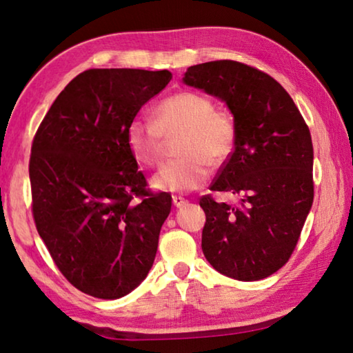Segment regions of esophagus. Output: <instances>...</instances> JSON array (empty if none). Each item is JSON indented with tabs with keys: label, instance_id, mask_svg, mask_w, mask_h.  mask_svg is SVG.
Instances as JSON below:
<instances>
[{
	"label": "esophagus",
	"instance_id": "esophagus-1",
	"mask_svg": "<svg viewBox=\"0 0 353 353\" xmlns=\"http://www.w3.org/2000/svg\"><path fill=\"white\" fill-rule=\"evenodd\" d=\"M172 203H174V207L181 208V207H183V205H187L188 201L182 196H172Z\"/></svg>",
	"mask_w": 353,
	"mask_h": 353
}]
</instances>
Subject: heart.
<instances>
[{
    "mask_svg": "<svg viewBox=\"0 0 353 353\" xmlns=\"http://www.w3.org/2000/svg\"><path fill=\"white\" fill-rule=\"evenodd\" d=\"M181 134L177 160L163 165L152 177V187L170 193L201 188L210 176V165H221L232 156L236 125L230 114L216 110L208 95L182 91L163 99L152 120L134 117L126 128V145L139 163L160 162L165 139Z\"/></svg>",
    "mask_w": 353,
    "mask_h": 353,
    "instance_id": "1",
    "label": "heart"
}]
</instances>
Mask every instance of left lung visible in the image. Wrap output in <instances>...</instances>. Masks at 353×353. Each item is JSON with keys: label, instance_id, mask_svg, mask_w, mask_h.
Here are the masks:
<instances>
[{"label": "left lung", "instance_id": "8db88e82", "mask_svg": "<svg viewBox=\"0 0 353 353\" xmlns=\"http://www.w3.org/2000/svg\"><path fill=\"white\" fill-rule=\"evenodd\" d=\"M183 81L225 101L236 125L234 150L210 190L241 201L201 197L205 258L228 278L264 279L290 259L312 208L309 126L273 77L243 63H202L188 68Z\"/></svg>", "mask_w": 353, "mask_h": 353}]
</instances>
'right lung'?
<instances>
[{
    "mask_svg": "<svg viewBox=\"0 0 353 353\" xmlns=\"http://www.w3.org/2000/svg\"><path fill=\"white\" fill-rule=\"evenodd\" d=\"M171 77L88 69L60 92L32 142L37 232L63 276L94 298L125 296L154 262L171 196L146 188L126 128Z\"/></svg>",
    "mask_w": 353,
    "mask_h": 353,
    "instance_id": "1",
    "label": "right lung"
}]
</instances>
